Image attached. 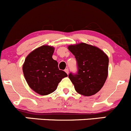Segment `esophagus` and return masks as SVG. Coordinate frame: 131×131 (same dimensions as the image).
Segmentation results:
<instances>
[{
  "mask_svg": "<svg viewBox=\"0 0 131 131\" xmlns=\"http://www.w3.org/2000/svg\"><path fill=\"white\" fill-rule=\"evenodd\" d=\"M65 72L67 74H68V73H69V69H67V68L66 69H65Z\"/></svg>",
  "mask_w": 131,
  "mask_h": 131,
  "instance_id": "1",
  "label": "esophagus"
}]
</instances>
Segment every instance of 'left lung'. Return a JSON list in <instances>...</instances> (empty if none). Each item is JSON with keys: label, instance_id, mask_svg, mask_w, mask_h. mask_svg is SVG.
I'll use <instances>...</instances> for the list:
<instances>
[{"label": "left lung", "instance_id": "obj_1", "mask_svg": "<svg viewBox=\"0 0 131 131\" xmlns=\"http://www.w3.org/2000/svg\"><path fill=\"white\" fill-rule=\"evenodd\" d=\"M68 49L74 55L77 64V72L69 74L75 90L85 96L94 95L106 80L108 56L98 48L83 42L69 46Z\"/></svg>", "mask_w": 131, "mask_h": 131}]
</instances>
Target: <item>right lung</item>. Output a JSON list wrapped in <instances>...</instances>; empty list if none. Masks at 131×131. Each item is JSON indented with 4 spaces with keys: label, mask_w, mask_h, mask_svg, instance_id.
Masks as SVG:
<instances>
[{
    "label": "right lung",
    "mask_w": 131,
    "mask_h": 131,
    "mask_svg": "<svg viewBox=\"0 0 131 131\" xmlns=\"http://www.w3.org/2000/svg\"><path fill=\"white\" fill-rule=\"evenodd\" d=\"M54 48L42 46L32 51L26 57L23 66L25 78L30 87L42 95L53 92L62 79L67 77L59 70L58 62L52 58Z\"/></svg>",
    "instance_id": "1"
}]
</instances>
